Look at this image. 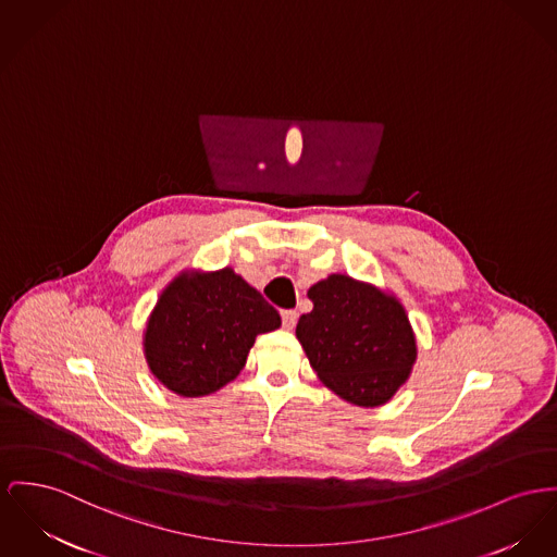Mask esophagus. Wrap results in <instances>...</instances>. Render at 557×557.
Here are the masks:
<instances>
[{
	"label": "esophagus",
	"mask_w": 557,
	"mask_h": 557,
	"mask_svg": "<svg viewBox=\"0 0 557 557\" xmlns=\"http://www.w3.org/2000/svg\"><path fill=\"white\" fill-rule=\"evenodd\" d=\"M281 317H283V327H285V330H294V327H296V310H283V312H281Z\"/></svg>",
	"instance_id": "esophagus-1"
}]
</instances>
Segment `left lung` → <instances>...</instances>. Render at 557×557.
<instances>
[{
	"mask_svg": "<svg viewBox=\"0 0 557 557\" xmlns=\"http://www.w3.org/2000/svg\"><path fill=\"white\" fill-rule=\"evenodd\" d=\"M296 335L321 382L361 408L386 404L409 377L416 337L397 297L346 274L308 289Z\"/></svg>",
	"mask_w": 557,
	"mask_h": 557,
	"instance_id": "1",
	"label": "left lung"
}]
</instances>
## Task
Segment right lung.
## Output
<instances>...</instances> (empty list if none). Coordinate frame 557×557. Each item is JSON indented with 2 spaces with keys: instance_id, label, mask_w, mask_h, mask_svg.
<instances>
[{
  "instance_id": "obj_1",
  "label": "right lung",
  "mask_w": 557,
  "mask_h": 557,
  "mask_svg": "<svg viewBox=\"0 0 557 557\" xmlns=\"http://www.w3.org/2000/svg\"><path fill=\"white\" fill-rule=\"evenodd\" d=\"M281 314L232 268L184 272L158 299L144 337L151 373L182 397H205L234 380L256 337Z\"/></svg>"
}]
</instances>
